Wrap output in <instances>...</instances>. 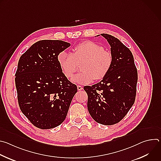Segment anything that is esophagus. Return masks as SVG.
<instances>
[{"mask_svg": "<svg viewBox=\"0 0 161 161\" xmlns=\"http://www.w3.org/2000/svg\"><path fill=\"white\" fill-rule=\"evenodd\" d=\"M77 89H78V90H83V87L80 85H77Z\"/></svg>", "mask_w": 161, "mask_h": 161, "instance_id": "esophagus-1", "label": "esophagus"}]
</instances>
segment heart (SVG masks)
<instances>
[{
	"label": "heart",
	"mask_w": 161,
	"mask_h": 161,
	"mask_svg": "<svg viewBox=\"0 0 161 161\" xmlns=\"http://www.w3.org/2000/svg\"><path fill=\"white\" fill-rule=\"evenodd\" d=\"M58 62L64 75L70 78L81 65V73L75 75L71 81L75 83L86 85L103 79L109 73L113 64V57L104 50L101 45L92 41L78 44L73 52H62L58 55Z\"/></svg>",
	"instance_id": "obj_1"
}]
</instances>
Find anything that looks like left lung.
I'll return each instance as SVG.
<instances>
[{
  "mask_svg": "<svg viewBox=\"0 0 161 161\" xmlns=\"http://www.w3.org/2000/svg\"><path fill=\"white\" fill-rule=\"evenodd\" d=\"M101 35L110 45L113 64L100 82L92 86H85L84 90L92 118L99 124L110 125L120 122L134 104L137 72L130 50L114 36Z\"/></svg>",
  "mask_w": 161,
  "mask_h": 161,
  "instance_id": "8db88e82",
  "label": "left lung"
}]
</instances>
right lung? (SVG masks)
Returning <instances> with one entry per match:
<instances>
[{"instance_id": "obj_1", "label": "right lung", "mask_w": 161, "mask_h": 161, "mask_svg": "<svg viewBox=\"0 0 161 161\" xmlns=\"http://www.w3.org/2000/svg\"><path fill=\"white\" fill-rule=\"evenodd\" d=\"M71 44L41 40L33 44L18 61L15 84L21 111L36 127L49 129L65 120L77 86L62 73L58 54Z\"/></svg>"}]
</instances>
